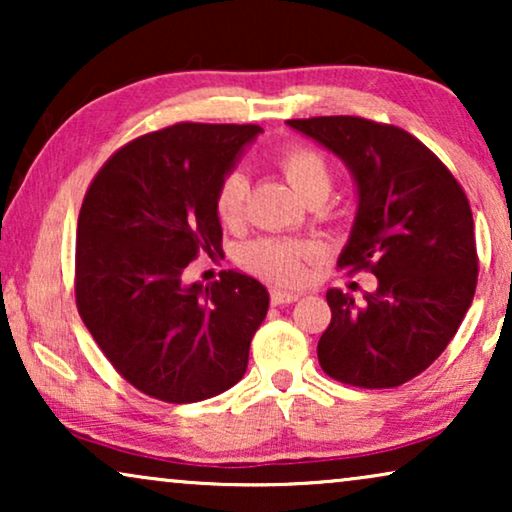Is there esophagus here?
Listing matches in <instances>:
<instances>
[{"label": "esophagus", "mask_w": 512, "mask_h": 512, "mask_svg": "<svg viewBox=\"0 0 512 512\" xmlns=\"http://www.w3.org/2000/svg\"><path fill=\"white\" fill-rule=\"evenodd\" d=\"M298 293L293 291H282V289H270V303L272 305H286V303H296Z\"/></svg>", "instance_id": "obj_1"}]
</instances>
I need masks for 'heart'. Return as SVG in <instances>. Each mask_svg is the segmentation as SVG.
<instances>
[{
	"mask_svg": "<svg viewBox=\"0 0 512 512\" xmlns=\"http://www.w3.org/2000/svg\"><path fill=\"white\" fill-rule=\"evenodd\" d=\"M277 167L305 202L328 198L333 170L326 156L307 144H289L277 153ZM249 198V177L244 170H228L216 184L214 209L223 226L233 228L244 219ZM314 244L291 237H258L240 247L237 263L244 270L275 284H298L305 277V263L314 256Z\"/></svg>",
	"mask_w": 512,
	"mask_h": 512,
	"instance_id": "obj_1",
	"label": "heart"
}]
</instances>
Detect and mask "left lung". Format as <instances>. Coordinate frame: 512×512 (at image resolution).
Wrapping results in <instances>:
<instances>
[{"mask_svg": "<svg viewBox=\"0 0 512 512\" xmlns=\"http://www.w3.org/2000/svg\"><path fill=\"white\" fill-rule=\"evenodd\" d=\"M291 128L345 160L359 212L338 268L373 272L363 303L331 289V324L317 356L333 380L401 387L424 373L459 331L478 284L473 214L436 153L389 123L361 116L293 118Z\"/></svg>", "mask_w": 512, "mask_h": 512, "instance_id": "obj_1", "label": "left lung"}]
</instances>
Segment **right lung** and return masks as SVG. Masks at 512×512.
I'll return each mask as SVG.
<instances>
[{
  "label": "right lung",
  "mask_w": 512,
  "mask_h": 512,
  "mask_svg": "<svg viewBox=\"0 0 512 512\" xmlns=\"http://www.w3.org/2000/svg\"><path fill=\"white\" fill-rule=\"evenodd\" d=\"M261 125L174 123L121 146L90 181L76 226L74 293L116 373L165 403L212 398L242 380L268 291L242 272L184 284L221 254L219 179Z\"/></svg>",
  "instance_id": "obj_1"
}]
</instances>
